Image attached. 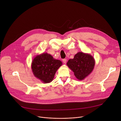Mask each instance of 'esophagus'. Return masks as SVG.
Wrapping results in <instances>:
<instances>
[{
    "instance_id": "34e87169",
    "label": "esophagus",
    "mask_w": 121,
    "mask_h": 121,
    "mask_svg": "<svg viewBox=\"0 0 121 121\" xmlns=\"http://www.w3.org/2000/svg\"><path fill=\"white\" fill-rule=\"evenodd\" d=\"M66 59H63V63H64V64H66Z\"/></svg>"
}]
</instances>
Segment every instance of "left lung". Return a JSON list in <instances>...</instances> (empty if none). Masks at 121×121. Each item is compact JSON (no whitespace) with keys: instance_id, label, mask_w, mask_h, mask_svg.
<instances>
[{"instance_id":"left-lung-1","label":"left lung","mask_w":121,"mask_h":121,"mask_svg":"<svg viewBox=\"0 0 121 121\" xmlns=\"http://www.w3.org/2000/svg\"><path fill=\"white\" fill-rule=\"evenodd\" d=\"M68 67L74 73L76 78L83 80L93 71L95 65V60L89 54L79 52L73 59H69Z\"/></svg>"}]
</instances>
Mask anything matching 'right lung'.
<instances>
[{
	"label": "right lung",
	"mask_w": 121,
	"mask_h": 121,
	"mask_svg": "<svg viewBox=\"0 0 121 121\" xmlns=\"http://www.w3.org/2000/svg\"><path fill=\"white\" fill-rule=\"evenodd\" d=\"M59 60L54 59L47 53L35 56L32 60L31 68L34 76L43 83L53 81L57 69L62 65Z\"/></svg>",
	"instance_id": "right-lung-1"
}]
</instances>
